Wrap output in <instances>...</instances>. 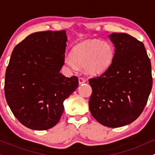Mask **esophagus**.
<instances>
[{
    "instance_id": "esophagus-1",
    "label": "esophagus",
    "mask_w": 155,
    "mask_h": 155,
    "mask_svg": "<svg viewBox=\"0 0 155 155\" xmlns=\"http://www.w3.org/2000/svg\"><path fill=\"white\" fill-rule=\"evenodd\" d=\"M85 82H86V80L84 79V78H82V77H79V84H81L85 83Z\"/></svg>"
}]
</instances>
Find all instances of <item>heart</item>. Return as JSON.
I'll return each instance as SVG.
<instances>
[{
    "label": "heart",
    "mask_w": 155,
    "mask_h": 155,
    "mask_svg": "<svg viewBox=\"0 0 155 155\" xmlns=\"http://www.w3.org/2000/svg\"><path fill=\"white\" fill-rule=\"evenodd\" d=\"M114 54V49L109 42L89 39L76 44L64 63L71 70H76L79 65L84 67L89 75H99L109 68Z\"/></svg>",
    "instance_id": "obj_1"
}]
</instances>
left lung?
I'll return each instance as SVG.
<instances>
[{
	"mask_svg": "<svg viewBox=\"0 0 155 155\" xmlns=\"http://www.w3.org/2000/svg\"><path fill=\"white\" fill-rule=\"evenodd\" d=\"M108 37L114 58L106 71L89 80V108L99 123L119 127L132 123L143 111L152 87V66L142 42L127 33Z\"/></svg>",
	"mask_w": 155,
	"mask_h": 155,
	"instance_id": "1",
	"label": "left lung"
}]
</instances>
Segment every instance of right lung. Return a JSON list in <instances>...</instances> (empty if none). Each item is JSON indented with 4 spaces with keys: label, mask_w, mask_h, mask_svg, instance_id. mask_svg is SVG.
<instances>
[{
    "label": "right lung",
    "mask_w": 155,
    "mask_h": 155,
    "mask_svg": "<svg viewBox=\"0 0 155 155\" xmlns=\"http://www.w3.org/2000/svg\"><path fill=\"white\" fill-rule=\"evenodd\" d=\"M65 31L37 32L27 36L12 53L5 76L7 104L23 125L48 130L59 122L63 101L78 87L76 76L60 74L64 65Z\"/></svg>",
    "instance_id": "right-lung-1"
}]
</instances>
